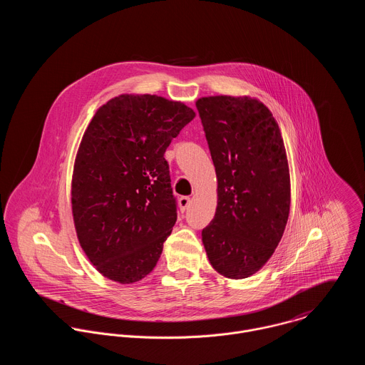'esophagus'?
<instances>
[{"instance_id": "esophagus-1", "label": "esophagus", "mask_w": 365, "mask_h": 365, "mask_svg": "<svg viewBox=\"0 0 365 365\" xmlns=\"http://www.w3.org/2000/svg\"><path fill=\"white\" fill-rule=\"evenodd\" d=\"M178 204H180V208H181V210L184 212V210H187L188 207L191 205V200H190V197H181V198L178 200Z\"/></svg>"}]
</instances>
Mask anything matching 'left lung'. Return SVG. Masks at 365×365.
I'll list each match as a JSON object with an SVG mask.
<instances>
[{
    "label": "left lung",
    "mask_w": 365,
    "mask_h": 365,
    "mask_svg": "<svg viewBox=\"0 0 365 365\" xmlns=\"http://www.w3.org/2000/svg\"><path fill=\"white\" fill-rule=\"evenodd\" d=\"M195 105L217 178V207L202 243L219 274L247 278L269 260L287 226L291 184L284 140L256 98L216 96Z\"/></svg>",
    "instance_id": "left-lung-1"
}]
</instances>
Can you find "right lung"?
Returning a JSON list of instances; mask_svg holds the SVG:
<instances>
[{
    "label": "right lung",
    "instance_id": "1",
    "mask_svg": "<svg viewBox=\"0 0 365 365\" xmlns=\"http://www.w3.org/2000/svg\"><path fill=\"white\" fill-rule=\"evenodd\" d=\"M195 118L180 101L122 94L98 108L77 152L71 209L80 246L112 281L145 278L177 220L165 149Z\"/></svg>",
    "mask_w": 365,
    "mask_h": 365
}]
</instances>
